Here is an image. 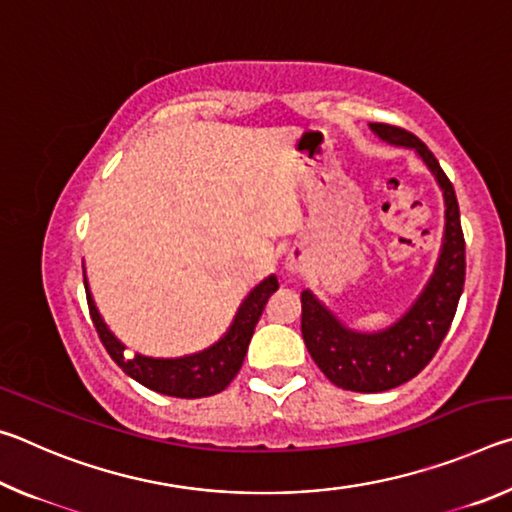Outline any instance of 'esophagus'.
Wrapping results in <instances>:
<instances>
[{"label": "esophagus", "instance_id": "obj_1", "mask_svg": "<svg viewBox=\"0 0 512 512\" xmlns=\"http://www.w3.org/2000/svg\"><path fill=\"white\" fill-rule=\"evenodd\" d=\"M284 268H287L289 273H300L302 268H305V255H302L300 250H291L287 259H284Z\"/></svg>", "mask_w": 512, "mask_h": 512}]
</instances>
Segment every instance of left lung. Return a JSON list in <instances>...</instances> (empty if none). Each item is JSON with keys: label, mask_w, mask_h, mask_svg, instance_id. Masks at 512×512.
Wrapping results in <instances>:
<instances>
[{"label": "left lung", "mask_w": 512, "mask_h": 512, "mask_svg": "<svg viewBox=\"0 0 512 512\" xmlns=\"http://www.w3.org/2000/svg\"><path fill=\"white\" fill-rule=\"evenodd\" d=\"M379 140L420 155L445 196V237L438 264L411 309L375 334L345 327L309 289L302 291V339L316 366L334 386L354 393H381L413 379L438 352L452 325L465 282V239L454 185L427 144L391 124H370Z\"/></svg>", "instance_id": "obj_1"}]
</instances>
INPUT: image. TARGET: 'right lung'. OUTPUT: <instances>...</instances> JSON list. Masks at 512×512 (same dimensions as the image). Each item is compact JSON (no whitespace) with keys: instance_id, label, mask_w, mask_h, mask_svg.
Returning a JSON list of instances; mask_svg holds the SVG:
<instances>
[{"instance_id":"right-lung-1","label":"right lung","mask_w":512,"mask_h":512,"mask_svg":"<svg viewBox=\"0 0 512 512\" xmlns=\"http://www.w3.org/2000/svg\"><path fill=\"white\" fill-rule=\"evenodd\" d=\"M85 282V293H88V307L92 323L97 327V334L108 350L112 361L126 372L128 377L140 381L142 386L151 388L155 393L169 395V397H183V400H196V397H210L228 388L232 379L244 363L248 343L253 339L255 325L259 316H262L266 300L277 291V277L268 275L264 282L248 293L246 300L241 302L235 320L228 332L223 334L221 341H216L210 348L189 357L178 359H153L144 357V354H126L124 343L115 339L108 325L103 323L97 305H94L92 293Z\"/></svg>"}]
</instances>
